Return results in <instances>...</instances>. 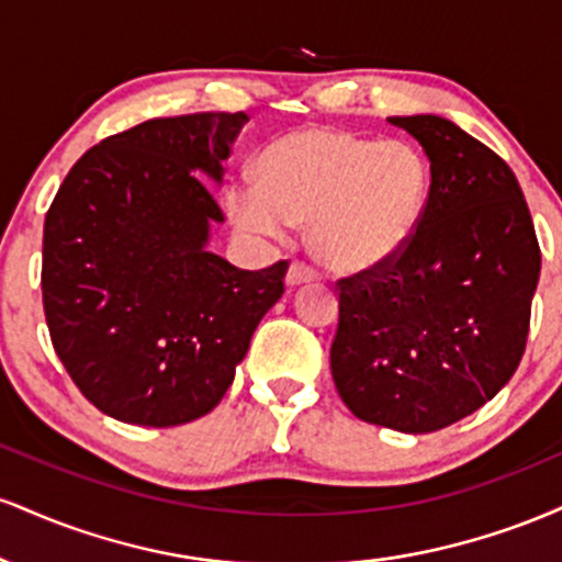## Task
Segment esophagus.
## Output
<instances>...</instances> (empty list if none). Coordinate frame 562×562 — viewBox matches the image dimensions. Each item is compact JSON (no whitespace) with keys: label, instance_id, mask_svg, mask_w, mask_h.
Masks as SVG:
<instances>
[{"label":"esophagus","instance_id":"1","mask_svg":"<svg viewBox=\"0 0 562 562\" xmlns=\"http://www.w3.org/2000/svg\"><path fill=\"white\" fill-rule=\"evenodd\" d=\"M319 274L314 272L312 267H306V263L301 261H293L290 263L288 274H285V282L288 288H301V285H312V282H317Z\"/></svg>","mask_w":562,"mask_h":562}]
</instances>
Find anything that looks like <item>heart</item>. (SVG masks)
I'll return each instance as SVG.
<instances>
[{"label":"heart","mask_w":562,"mask_h":562,"mask_svg":"<svg viewBox=\"0 0 562 562\" xmlns=\"http://www.w3.org/2000/svg\"><path fill=\"white\" fill-rule=\"evenodd\" d=\"M428 184V164L406 142L306 126L263 147L256 187L232 184L227 209L240 227L269 237L308 224V243L327 269L362 274L412 243Z\"/></svg>","instance_id":"heart-1"}]
</instances>
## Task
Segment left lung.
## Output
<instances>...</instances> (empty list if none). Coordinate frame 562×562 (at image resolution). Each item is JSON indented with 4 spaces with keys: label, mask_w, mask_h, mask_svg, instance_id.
Masks as SVG:
<instances>
[{
    "label": "left lung",
    "mask_w": 562,
    "mask_h": 562,
    "mask_svg": "<svg viewBox=\"0 0 562 562\" xmlns=\"http://www.w3.org/2000/svg\"><path fill=\"white\" fill-rule=\"evenodd\" d=\"M389 124L420 142L428 203L396 259L340 280L330 370L359 420L434 434L492 402L518 370L541 254L496 153L434 113Z\"/></svg>",
    "instance_id": "obj_1"
}]
</instances>
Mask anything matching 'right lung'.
I'll return each mask as SVG.
<instances>
[{"label":"right lung","instance_id":"1","mask_svg":"<svg viewBox=\"0 0 562 562\" xmlns=\"http://www.w3.org/2000/svg\"><path fill=\"white\" fill-rule=\"evenodd\" d=\"M245 113L153 119L102 139L44 218L42 293L53 346L97 409L171 428L209 415L235 380L288 261L245 272L211 254Z\"/></svg>","mask_w":562,"mask_h":562}]
</instances>
